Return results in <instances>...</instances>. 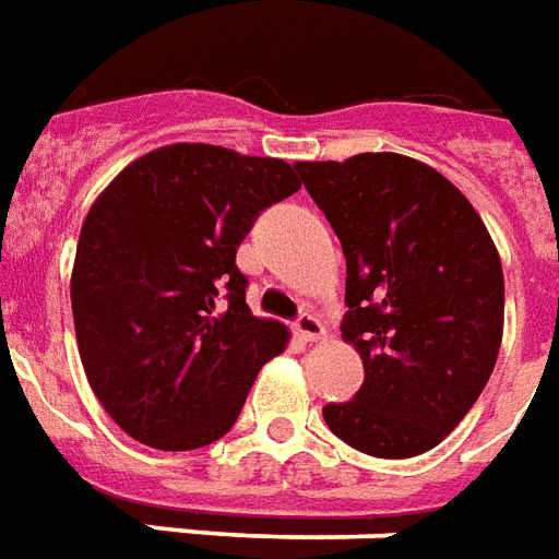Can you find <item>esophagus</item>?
I'll return each instance as SVG.
<instances>
[{"label":"esophagus","instance_id":"1","mask_svg":"<svg viewBox=\"0 0 559 559\" xmlns=\"http://www.w3.org/2000/svg\"><path fill=\"white\" fill-rule=\"evenodd\" d=\"M293 329H296V334H299L301 341H320L322 334H325V325H322V322L308 311H301L299 317H296Z\"/></svg>","mask_w":559,"mask_h":559}]
</instances>
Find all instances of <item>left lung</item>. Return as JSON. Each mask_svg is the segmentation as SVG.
<instances>
[{
	"mask_svg": "<svg viewBox=\"0 0 559 559\" xmlns=\"http://www.w3.org/2000/svg\"><path fill=\"white\" fill-rule=\"evenodd\" d=\"M346 258L341 332L364 384L322 417L367 456L427 453L477 403L503 337V269L477 210L400 153L296 163Z\"/></svg>",
	"mask_w": 559,
	"mask_h": 559,
	"instance_id": "left-lung-1",
	"label": "left lung"
}]
</instances>
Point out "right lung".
Masks as SVG:
<instances>
[{"instance_id":"obj_1","label":"right lung","mask_w":559,"mask_h":559,"mask_svg":"<svg viewBox=\"0 0 559 559\" xmlns=\"http://www.w3.org/2000/svg\"><path fill=\"white\" fill-rule=\"evenodd\" d=\"M296 165L171 144L115 177L85 216L70 305L94 394L142 444L195 450L237 424L287 329L248 311L237 248L299 189Z\"/></svg>"}]
</instances>
